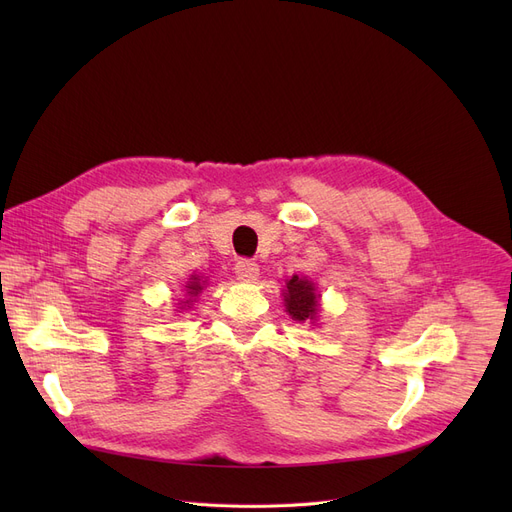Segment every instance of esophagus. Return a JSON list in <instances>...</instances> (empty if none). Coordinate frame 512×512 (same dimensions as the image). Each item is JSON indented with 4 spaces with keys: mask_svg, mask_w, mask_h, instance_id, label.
Instances as JSON below:
<instances>
[{
    "mask_svg": "<svg viewBox=\"0 0 512 512\" xmlns=\"http://www.w3.org/2000/svg\"><path fill=\"white\" fill-rule=\"evenodd\" d=\"M234 274L238 280L242 282H253L259 274V265L251 259H240L236 265H234Z\"/></svg>",
    "mask_w": 512,
    "mask_h": 512,
    "instance_id": "obj_1",
    "label": "esophagus"
}]
</instances>
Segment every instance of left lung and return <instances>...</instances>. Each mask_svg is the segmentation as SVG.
<instances>
[{"instance_id": "8db88e82", "label": "left lung", "mask_w": 512, "mask_h": 512, "mask_svg": "<svg viewBox=\"0 0 512 512\" xmlns=\"http://www.w3.org/2000/svg\"><path fill=\"white\" fill-rule=\"evenodd\" d=\"M286 292H284V301H286V309L292 315V319L297 321H305V319H313L315 311H317V297H315V288L311 282L301 280L299 276H292L286 282Z\"/></svg>"}]
</instances>
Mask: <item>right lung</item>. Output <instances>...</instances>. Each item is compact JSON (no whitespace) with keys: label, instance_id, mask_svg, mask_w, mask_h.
<instances>
[{"label":"right lung","instance_id":"add662e5","mask_svg":"<svg viewBox=\"0 0 512 512\" xmlns=\"http://www.w3.org/2000/svg\"><path fill=\"white\" fill-rule=\"evenodd\" d=\"M186 294L188 297H197V294L203 290V284L199 282V278H193V282H188V286H186Z\"/></svg>","mask_w":512,"mask_h":512}]
</instances>
